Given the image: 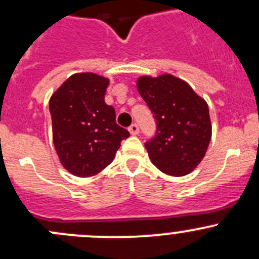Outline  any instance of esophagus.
Wrapping results in <instances>:
<instances>
[{
	"label": "esophagus",
	"mask_w": 259,
	"mask_h": 259,
	"mask_svg": "<svg viewBox=\"0 0 259 259\" xmlns=\"http://www.w3.org/2000/svg\"><path fill=\"white\" fill-rule=\"evenodd\" d=\"M129 132H130V134H132V135H138V134H139V126H138V124L130 125Z\"/></svg>",
	"instance_id": "obj_1"
}]
</instances>
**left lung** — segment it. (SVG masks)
I'll list each match as a JSON object with an SVG mask.
<instances>
[{"label":"left lung","instance_id":"8db88e82","mask_svg":"<svg viewBox=\"0 0 259 259\" xmlns=\"http://www.w3.org/2000/svg\"><path fill=\"white\" fill-rule=\"evenodd\" d=\"M136 86L157 124L155 138L145 144L150 160L161 172L173 177L194 171L211 140L205 99L171 73L140 76Z\"/></svg>","mask_w":259,"mask_h":259}]
</instances>
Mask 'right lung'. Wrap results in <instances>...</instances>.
Instances as JSON below:
<instances>
[{
    "label": "right lung",
    "instance_id": "1",
    "mask_svg": "<svg viewBox=\"0 0 259 259\" xmlns=\"http://www.w3.org/2000/svg\"><path fill=\"white\" fill-rule=\"evenodd\" d=\"M109 78L73 73L50 97L53 143L64 168L76 177H92L114 160L126 129L104 102Z\"/></svg>",
    "mask_w": 259,
    "mask_h": 259
}]
</instances>
